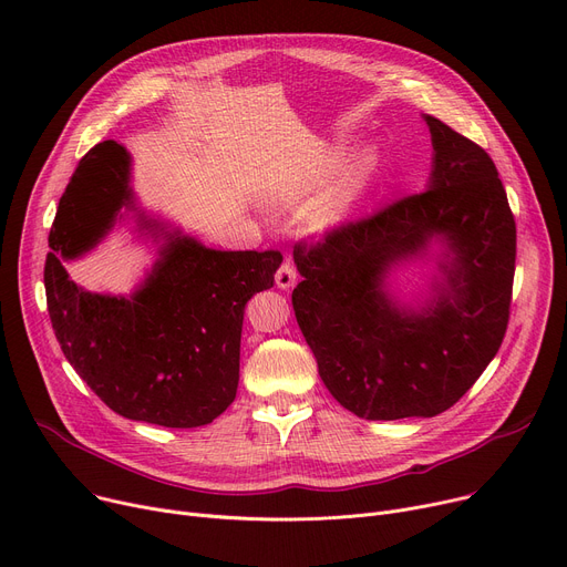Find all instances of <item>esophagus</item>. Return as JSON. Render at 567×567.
Listing matches in <instances>:
<instances>
[{"instance_id":"esophagus-1","label":"esophagus","mask_w":567,"mask_h":567,"mask_svg":"<svg viewBox=\"0 0 567 567\" xmlns=\"http://www.w3.org/2000/svg\"><path fill=\"white\" fill-rule=\"evenodd\" d=\"M296 278H299V274H296V266L291 264V259H285L276 274V285L280 289H291L296 285Z\"/></svg>"}]
</instances>
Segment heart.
<instances>
[{"label":"heart","instance_id":"heart-1","mask_svg":"<svg viewBox=\"0 0 567 567\" xmlns=\"http://www.w3.org/2000/svg\"><path fill=\"white\" fill-rule=\"evenodd\" d=\"M344 161V148L338 144H329L319 148L315 158L308 163V182L312 186H319L338 172V167ZM377 156L372 152H361L355 154L336 176L333 186L326 190V195L312 206V212L308 216L310 229L315 231H326L338 227L347 216L353 202L359 199L363 188L368 186L370 176L374 172Z\"/></svg>","mask_w":567,"mask_h":567}]
</instances>
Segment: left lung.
<instances>
[{
	"instance_id": "obj_1",
	"label": "left lung",
	"mask_w": 567,
	"mask_h": 567,
	"mask_svg": "<svg viewBox=\"0 0 567 567\" xmlns=\"http://www.w3.org/2000/svg\"><path fill=\"white\" fill-rule=\"evenodd\" d=\"M427 190L342 223L293 250L291 293L331 395L365 421L432 419L451 409L496 355L508 329L517 229L483 146L425 114ZM442 252V280L419 307L384 282L392 268Z\"/></svg>"
}]
</instances>
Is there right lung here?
I'll use <instances>...</instances> for the list:
<instances>
[{
	"label": "right lung",
	"mask_w": 567,
	"mask_h": 567,
	"mask_svg": "<svg viewBox=\"0 0 567 567\" xmlns=\"http://www.w3.org/2000/svg\"><path fill=\"white\" fill-rule=\"evenodd\" d=\"M122 207L162 241L159 259L131 297L84 292L63 261L95 247ZM48 244L50 321L89 389L131 421L202 427L218 419L238 389L246 303L274 287L282 255L214 250L146 216L131 186V154L114 140L78 163Z\"/></svg>",
	"instance_id": "obj_1"
}]
</instances>
